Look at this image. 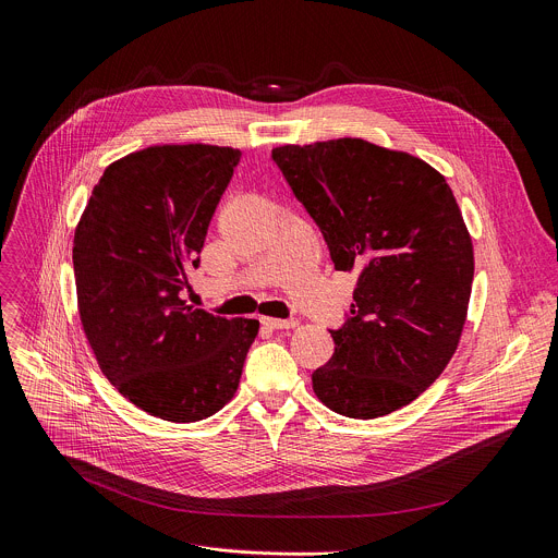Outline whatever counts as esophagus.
<instances>
[{
  "label": "esophagus",
  "instance_id": "34e87169",
  "mask_svg": "<svg viewBox=\"0 0 558 558\" xmlns=\"http://www.w3.org/2000/svg\"><path fill=\"white\" fill-rule=\"evenodd\" d=\"M265 329H293L298 325V320H278V318H263L260 320Z\"/></svg>",
  "mask_w": 558,
  "mask_h": 558
}]
</instances>
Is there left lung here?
I'll return each instance as SVG.
<instances>
[{"label": "left lung", "instance_id": "8db88e82", "mask_svg": "<svg viewBox=\"0 0 558 558\" xmlns=\"http://www.w3.org/2000/svg\"><path fill=\"white\" fill-rule=\"evenodd\" d=\"M271 158L318 225L353 302L314 391L347 418L416 400L459 347L474 280L472 238L445 178L361 137L284 144Z\"/></svg>", "mask_w": 558, "mask_h": 558}]
</instances>
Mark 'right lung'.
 Listing matches in <instances>:
<instances>
[{
  "label": "right lung",
  "mask_w": 558,
  "mask_h": 558,
  "mask_svg": "<svg viewBox=\"0 0 558 558\" xmlns=\"http://www.w3.org/2000/svg\"><path fill=\"white\" fill-rule=\"evenodd\" d=\"M240 156L211 144L135 150L107 167L75 229L77 310L97 365L135 408L162 421L220 412L260 329L182 298Z\"/></svg>",
  "instance_id": "add662e5"
}]
</instances>
